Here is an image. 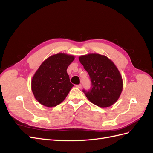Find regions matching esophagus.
I'll use <instances>...</instances> for the list:
<instances>
[{
  "instance_id": "obj_1",
  "label": "esophagus",
  "mask_w": 153,
  "mask_h": 153,
  "mask_svg": "<svg viewBox=\"0 0 153 153\" xmlns=\"http://www.w3.org/2000/svg\"><path fill=\"white\" fill-rule=\"evenodd\" d=\"M76 87L77 88H79V89H81V87H82V85H81V84H79V85H76Z\"/></svg>"
}]
</instances>
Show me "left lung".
Wrapping results in <instances>:
<instances>
[{
	"instance_id": "left-lung-1",
	"label": "left lung",
	"mask_w": 153,
	"mask_h": 153,
	"mask_svg": "<svg viewBox=\"0 0 153 153\" xmlns=\"http://www.w3.org/2000/svg\"><path fill=\"white\" fill-rule=\"evenodd\" d=\"M78 59L91 80V89L83 91L87 99L101 108L115 103L123 91V82L115 64L105 55L98 53L81 55Z\"/></svg>"
}]
</instances>
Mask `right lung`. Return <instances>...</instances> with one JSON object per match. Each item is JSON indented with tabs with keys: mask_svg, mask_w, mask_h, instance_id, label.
Segmentation results:
<instances>
[{
	"mask_svg": "<svg viewBox=\"0 0 153 153\" xmlns=\"http://www.w3.org/2000/svg\"><path fill=\"white\" fill-rule=\"evenodd\" d=\"M75 56L64 53L51 55L41 63L31 80V89L38 102L53 107L65 100L73 86L67 68Z\"/></svg>",
	"mask_w": 153,
	"mask_h": 153,
	"instance_id": "right-lung-1",
	"label": "right lung"
}]
</instances>
